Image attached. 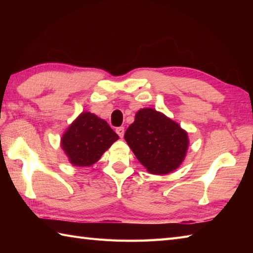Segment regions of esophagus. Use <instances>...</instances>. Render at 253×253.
<instances>
[{
	"label": "esophagus",
	"instance_id": "obj_1",
	"mask_svg": "<svg viewBox=\"0 0 253 253\" xmlns=\"http://www.w3.org/2000/svg\"><path fill=\"white\" fill-rule=\"evenodd\" d=\"M124 132H125V129H124V127H118L116 128V133L118 136H120L121 138L124 137Z\"/></svg>",
	"mask_w": 253,
	"mask_h": 253
}]
</instances>
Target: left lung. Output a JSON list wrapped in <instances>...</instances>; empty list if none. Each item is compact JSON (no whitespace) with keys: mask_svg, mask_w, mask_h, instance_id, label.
<instances>
[{"mask_svg":"<svg viewBox=\"0 0 253 253\" xmlns=\"http://www.w3.org/2000/svg\"><path fill=\"white\" fill-rule=\"evenodd\" d=\"M124 138L139 162L154 175L178 169L189 147L188 132L179 124L151 107L136 113Z\"/></svg>","mask_w":253,"mask_h":253,"instance_id":"left-lung-1","label":"left lung"}]
</instances>
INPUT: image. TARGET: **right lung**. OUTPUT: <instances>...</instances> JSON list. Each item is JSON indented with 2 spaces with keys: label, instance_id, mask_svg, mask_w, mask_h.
<instances>
[{
  "label": "right lung",
  "instance_id": "1",
  "mask_svg": "<svg viewBox=\"0 0 253 253\" xmlns=\"http://www.w3.org/2000/svg\"><path fill=\"white\" fill-rule=\"evenodd\" d=\"M118 138L104 120L83 112L63 133L61 147L72 165L88 168L98 162Z\"/></svg>",
  "mask_w": 253,
  "mask_h": 253
}]
</instances>
